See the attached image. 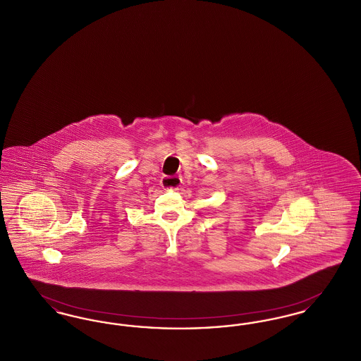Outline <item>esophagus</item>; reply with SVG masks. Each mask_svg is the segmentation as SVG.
Segmentation results:
<instances>
[{
	"mask_svg": "<svg viewBox=\"0 0 361 361\" xmlns=\"http://www.w3.org/2000/svg\"><path fill=\"white\" fill-rule=\"evenodd\" d=\"M181 184V178L177 176H165L161 180V185L164 189H178Z\"/></svg>",
	"mask_w": 361,
	"mask_h": 361,
	"instance_id": "34e87169",
	"label": "esophagus"
}]
</instances>
